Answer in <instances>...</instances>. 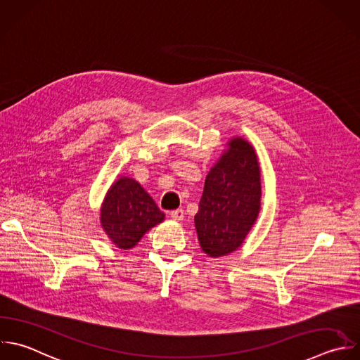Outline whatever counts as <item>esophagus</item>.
Returning <instances> with one entry per match:
<instances>
[{"label": "esophagus", "mask_w": 360, "mask_h": 360, "mask_svg": "<svg viewBox=\"0 0 360 360\" xmlns=\"http://www.w3.org/2000/svg\"><path fill=\"white\" fill-rule=\"evenodd\" d=\"M170 217H172L173 219H176V221H180V219L184 218V210H181V208L173 210V211H170Z\"/></svg>", "instance_id": "34e87169"}]
</instances>
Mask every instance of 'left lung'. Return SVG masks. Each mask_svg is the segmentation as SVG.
<instances>
[{"label": "left lung", "instance_id": "left-lung-1", "mask_svg": "<svg viewBox=\"0 0 360 360\" xmlns=\"http://www.w3.org/2000/svg\"><path fill=\"white\" fill-rule=\"evenodd\" d=\"M260 210V170L255 149L242 138L229 142L205 179L194 217L201 249L211 257L236 250Z\"/></svg>", "mask_w": 360, "mask_h": 360}]
</instances>
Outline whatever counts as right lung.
Returning <instances> with one entry per match:
<instances>
[{
	"instance_id": "1",
	"label": "right lung",
	"mask_w": 360,
	"mask_h": 360,
	"mask_svg": "<svg viewBox=\"0 0 360 360\" xmlns=\"http://www.w3.org/2000/svg\"><path fill=\"white\" fill-rule=\"evenodd\" d=\"M163 219L165 214L152 197L129 177L112 184L101 207V225L121 249L134 248L145 232Z\"/></svg>"
}]
</instances>
